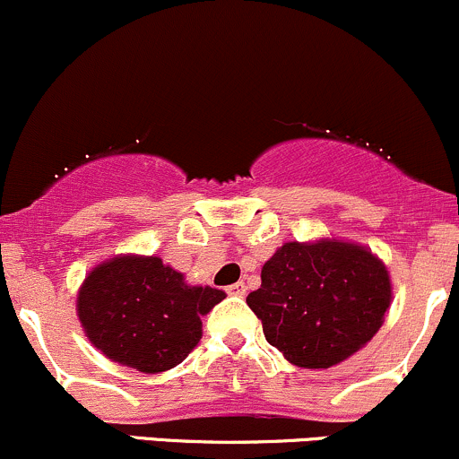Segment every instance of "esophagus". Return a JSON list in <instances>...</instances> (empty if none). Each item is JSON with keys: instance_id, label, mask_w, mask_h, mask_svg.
Here are the masks:
<instances>
[{"instance_id": "1", "label": "esophagus", "mask_w": 459, "mask_h": 459, "mask_svg": "<svg viewBox=\"0 0 459 459\" xmlns=\"http://www.w3.org/2000/svg\"><path fill=\"white\" fill-rule=\"evenodd\" d=\"M226 292H229V294H235V297H244V294H246V283H244V281L233 283V286L226 288Z\"/></svg>"}]
</instances>
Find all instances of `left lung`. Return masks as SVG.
<instances>
[{
  "label": "left lung",
  "instance_id": "1",
  "mask_svg": "<svg viewBox=\"0 0 459 459\" xmlns=\"http://www.w3.org/2000/svg\"><path fill=\"white\" fill-rule=\"evenodd\" d=\"M392 294L389 270L368 246L321 238L277 248L246 303L283 359L327 369L374 339Z\"/></svg>",
  "mask_w": 459,
  "mask_h": 459
}]
</instances>
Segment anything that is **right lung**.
<instances>
[{
    "mask_svg": "<svg viewBox=\"0 0 459 459\" xmlns=\"http://www.w3.org/2000/svg\"><path fill=\"white\" fill-rule=\"evenodd\" d=\"M224 290L191 286L156 255H114L88 273L76 294L85 336L109 360L160 374L189 356L202 339V316Z\"/></svg>",
    "mask_w": 459,
    "mask_h": 459,
    "instance_id": "right-lung-1",
    "label": "right lung"
}]
</instances>
